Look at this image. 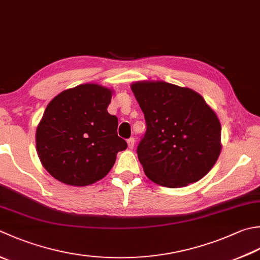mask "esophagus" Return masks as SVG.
Returning a JSON list of instances; mask_svg holds the SVG:
<instances>
[{"mask_svg": "<svg viewBox=\"0 0 260 260\" xmlns=\"http://www.w3.org/2000/svg\"><path fill=\"white\" fill-rule=\"evenodd\" d=\"M127 144H128L129 149H133L134 145H135V140L133 139V137H131V139L127 140Z\"/></svg>", "mask_w": 260, "mask_h": 260, "instance_id": "1", "label": "esophagus"}]
</instances>
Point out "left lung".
I'll return each mask as SVG.
<instances>
[{"mask_svg":"<svg viewBox=\"0 0 260 260\" xmlns=\"http://www.w3.org/2000/svg\"><path fill=\"white\" fill-rule=\"evenodd\" d=\"M131 89L146 121L137 156L147 178L170 188L202 179L221 153L214 110L196 91L164 81H140Z\"/></svg>","mask_w":260,"mask_h":260,"instance_id":"1","label":"left lung"}]
</instances>
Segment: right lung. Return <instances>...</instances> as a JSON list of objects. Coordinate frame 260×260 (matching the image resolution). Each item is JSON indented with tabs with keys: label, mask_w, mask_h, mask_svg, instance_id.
<instances>
[{
	"label": "right lung",
	"mask_w": 260,
	"mask_h": 260,
	"mask_svg": "<svg viewBox=\"0 0 260 260\" xmlns=\"http://www.w3.org/2000/svg\"><path fill=\"white\" fill-rule=\"evenodd\" d=\"M113 91L85 83L57 94L36 131L40 162L55 179L88 186L108 174L127 147L117 134L118 118L108 113Z\"/></svg>",
	"instance_id": "obj_1"
}]
</instances>
